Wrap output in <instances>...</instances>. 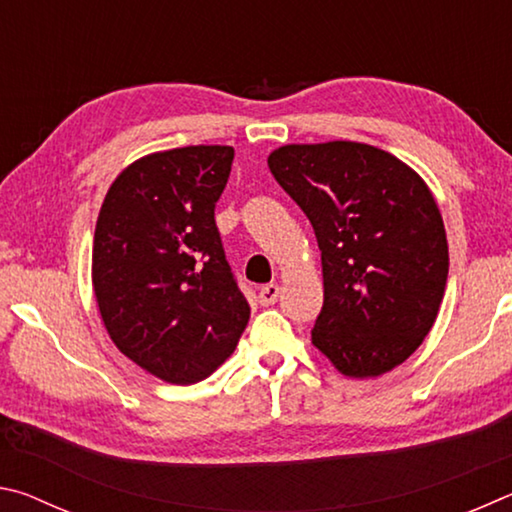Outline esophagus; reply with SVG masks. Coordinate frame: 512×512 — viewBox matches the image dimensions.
Here are the masks:
<instances>
[{
	"label": "esophagus",
	"instance_id": "34e87169",
	"mask_svg": "<svg viewBox=\"0 0 512 512\" xmlns=\"http://www.w3.org/2000/svg\"><path fill=\"white\" fill-rule=\"evenodd\" d=\"M259 305L262 307H271L277 302V298H280V287L277 284H264L262 289H259Z\"/></svg>",
	"mask_w": 512,
	"mask_h": 512
}]
</instances>
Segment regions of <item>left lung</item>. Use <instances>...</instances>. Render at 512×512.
Listing matches in <instances>:
<instances>
[{
	"mask_svg": "<svg viewBox=\"0 0 512 512\" xmlns=\"http://www.w3.org/2000/svg\"><path fill=\"white\" fill-rule=\"evenodd\" d=\"M268 169L314 225L323 309L311 343L348 377H377L420 348L445 296L443 216L424 180L359 142L287 144Z\"/></svg>",
	"mask_w": 512,
	"mask_h": 512,
	"instance_id": "left-lung-1",
	"label": "left lung"
}]
</instances>
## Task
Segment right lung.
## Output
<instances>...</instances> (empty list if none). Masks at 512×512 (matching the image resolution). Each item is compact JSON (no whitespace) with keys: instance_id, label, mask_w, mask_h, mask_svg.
Segmentation results:
<instances>
[{"instance_id":"obj_1","label":"right lung","mask_w":512,"mask_h":512,"mask_svg":"<svg viewBox=\"0 0 512 512\" xmlns=\"http://www.w3.org/2000/svg\"><path fill=\"white\" fill-rule=\"evenodd\" d=\"M232 146L144 155L103 198L92 287L119 352L169 384H196L235 352L250 318L225 259L214 207Z\"/></svg>"}]
</instances>
